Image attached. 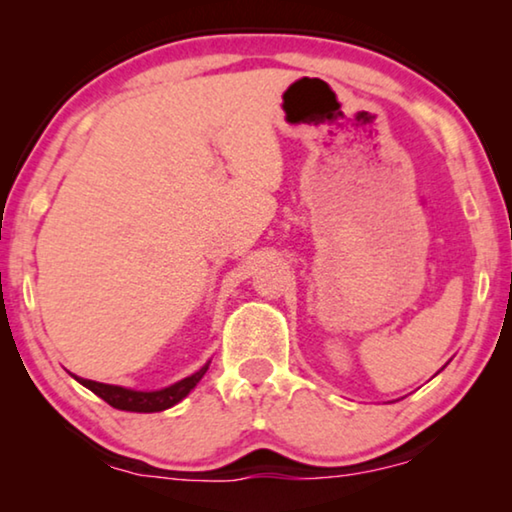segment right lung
Listing matches in <instances>:
<instances>
[{
	"instance_id": "add662e5",
	"label": "right lung",
	"mask_w": 512,
	"mask_h": 512,
	"mask_svg": "<svg viewBox=\"0 0 512 512\" xmlns=\"http://www.w3.org/2000/svg\"><path fill=\"white\" fill-rule=\"evenodd\" d=\"M209 363L212 361H207L205 366H202L200 370H195L193 375L184 377V380L174 382V384H170V387L156 389V391H137V389H128V387H118V384L93 382V380H86V377H79V375H72V377L79 384H83V387L93 391V394L100 396L102 401H107L111 408H116V410L160 412V410L172 408V405H177L179 401H184V398L195 389V384L205 377Z\"/></svg>"
}]
</instances>
